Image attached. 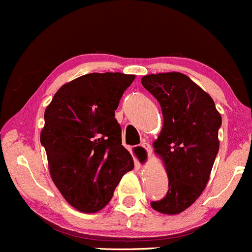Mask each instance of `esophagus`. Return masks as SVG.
<instances>
[{"label":"esophagus","mask_w":252,"mask_h":252,"mask_svg":"<svg viewBox=\"0 0 252 252\" xmlns=\"http://www.w3.org/2000/svg\"><path fill=\"white\" fill-rule=\"evenodd\" d=\"M141 147L146 149L147 154H148V158H150V156H152V146H150L148 142H143L142 144H141Z\"/></svg>","instance_id":"esophagus-1"}]
</instances>
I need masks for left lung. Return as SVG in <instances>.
I'll return each mask as SVG.
<instances>
[{"label":"left lung","instance_id":"obj_1","mask_svg":"<svg viewBox=\"0 0 252 252\" xmlns=\"http://www.w3.org/2000/svg\"><path fill=\"white\" fill-rule=\"evenodd\" d=\"M141 83L162 110L163 126L153 147L164 164L169 187L164 198L150 205L163 215H179L210 180L221 116L210 94L180 72L148 74Z\"/></svg>","mask_w":252,"mask_h":252}]
</instances>
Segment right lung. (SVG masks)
<instances>
[{
    "instance_id": "obj_1",
    "label": "right lung",
    "mask_w": 252,
    "mask_h": 252,
    "mask_svg": "<svg viewBox=\"0 0 252 252\" xmlns=\"http://www.w3.org/2000/svg\"><path fill=\"white\" fill-rule=\"evenodd\" d=\"M134 74L89 73L63 85L45 110L40 141L65 200L84 213L100 211L122 176L134 168L115 118Z\"/></svg>"
}]
</instances>
